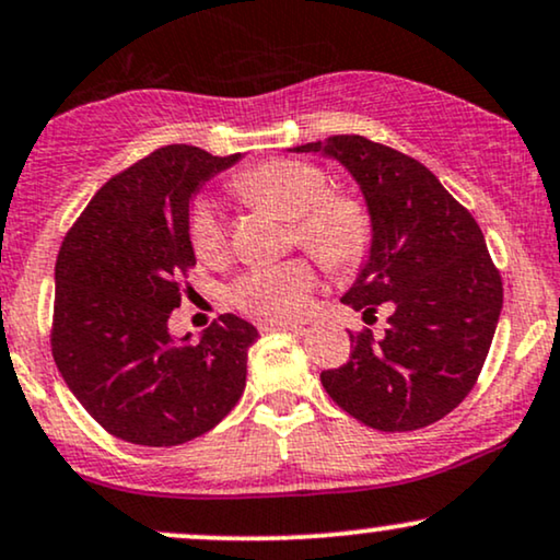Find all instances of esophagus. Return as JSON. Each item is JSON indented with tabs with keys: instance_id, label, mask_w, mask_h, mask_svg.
Masks as SVG:
<instances>
[{
	"instance_id": "1",
	"label": "esophagus",
	"mask_w": 560,
	"mask_h": 560,
	"mask_svg": "<svg viewBox=\"0 0 560 560\" xmlns=\"http://www.w3.org/2000/svg\"><path fill=\"white\" fill-rule=\"evenodd\" d=\"M258 331L260 334H273V331H289V334H298L302 331V323H258Z\"/></svg>"
}]
</instances>
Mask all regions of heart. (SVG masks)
Listing matches in <instances>:
<instances>
[{"label": "heart", "mask_w": 560, "mask_h": 560, "mask_svg": "<svg viewBox=\"0 0 560 560\" xmlns=\"http://www.w3.org/2000/svg\"><path fill=\"white\" fill-rule=\"evenodd\" d=\"M232 187L255 206L289 219L292 242L331 271H354L373 247V213L352 192H331V179L313 161L268 159L240 172ZM190 245L200 260H219L226 250V229L211 200H195L187 219ZM315 289L307 260H287L247 271L232 289L234 307L258 320L298 318Z\"/></svg>", "instance_id": "1"}]
</instances>
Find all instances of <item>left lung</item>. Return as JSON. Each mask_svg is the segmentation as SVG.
<instances>
[{"instance_id":"obj_1","label":"left lung","mask_w":560,"mask_h":560,"mask_svg":"<svg viewBox=\"0 0 560 560\" xmlns=\"http://www.w3.org/2000/svg\"><path fill=\"white\" fill-rule=\"evenodd\" d=\"M347 166L373 213V247L345 305L386 331L352 334V354L323 370L328 396L362 425L396 433L443 420L475 388L503 307V281L475 215L425 164L362 135L294 148Z\"/></svg>"}]
</instances>
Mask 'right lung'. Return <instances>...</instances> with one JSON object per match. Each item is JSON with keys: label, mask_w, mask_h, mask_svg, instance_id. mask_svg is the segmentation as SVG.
<instances>
[{"label": "right lung", "mask_w": 560, "mask_h": 560, "mask_svg": "<svg viewBox=\"0 0 560 560\" xmlns=\"http://www.w3.org/2000/svg\"><path fill=\"white\" fill-rule=\"evenodd\" d=\"M240 153L164 145L114 174L65 234L54 268L51 354L67 386L106 433L138 446H179L240 401L258 331L226 313L198 345L174 339L195 253L190 200Z\"/></svg>", "instance_id": "1"}]
</instances>
